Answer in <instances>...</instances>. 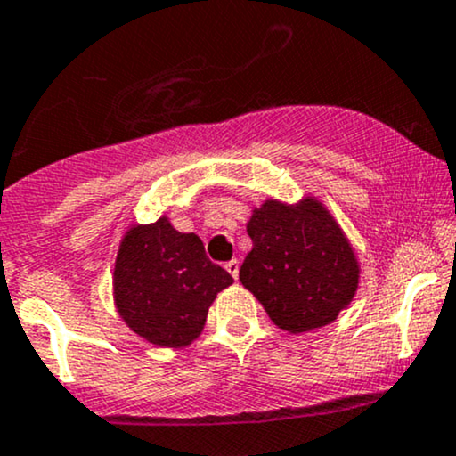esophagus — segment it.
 I'll use <instances>...</instances> for the list:
<instances>
[{"label": "esophagus", "mask_w": 456, "mask_h": 456, "mask_svg": "<svg viewBox=\"0 0 456 456\" xmlns=\"http://www.w3.org/2000/svg\"><path fill=\"white\" fill-rule=\"evenodd\" d=\"M224 270H227L229 274L233 276V279H238V272H240V261H238V259H232V261H227V264H224Z\"/></svg>", "instance_id": "34e87169"}]
</instances>
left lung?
I'll list each match as a JSON object with an SVG mask.
<instances>
[{
	"label": "left lung",
	"instance_id": "1",
	"mask_svg": "<svg viewBox=\"0 0 456 456\" xmlns=\"http://www.w3.org/2000/svg\"><path fill=\"white\" fill-rule=\"evenodd\" d=\"M253 248L240 282L259 300L274 326L291 334L332 323L352 305L360 261L337 218L315 195L285 203L265 199L250 210Z\"/></svg>",
	"mask_w": 456,
	"mask_h": 456
}]
</instances>
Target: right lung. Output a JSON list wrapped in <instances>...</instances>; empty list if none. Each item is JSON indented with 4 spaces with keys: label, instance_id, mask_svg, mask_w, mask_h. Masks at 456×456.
<instances>
[{
    "label": "right lung",
    "instance_id": "right-lung-1",
    "mask_svg": "<svg viewBox=\"0 0 456 456\" xmlns=\"http://www.w3.org/2000/svg\"><path fill=\"white\" fill-rule=\"evenodd\" d=\"M233 279L208 259L195 233H182L167 216L130 224L113 265V305L137 337L156 347L191 345L208 311Z\"/></svg>",
    "mask_w": 456,
    "mask_h": 456
}]
</instances>
